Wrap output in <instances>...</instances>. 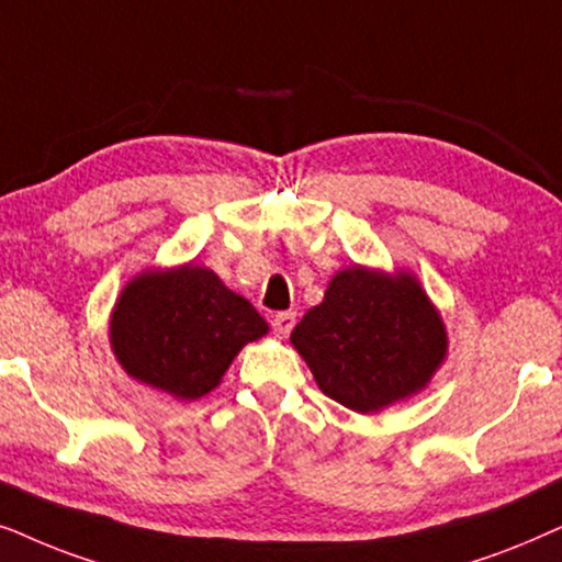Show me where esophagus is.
<instances>
[{
  "label": "esophagus",
  "instance_id": "obj_1",
  "mask_svg": "<svg viewBox=\"0 0 562 562\" xmlns=\"http://www.w3.org/2000/svg\"><path fill=\"white\" fill-rule=\"evenodd\" d=\"M295 326V313L293 311H285V313H277L272 318V331L280 336V339H285V336L293 331Z\"/></svg>",
  "mask_w": 562,
  "mask_h": 562
}]
</instances>
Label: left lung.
Here are the masks:
<instances>
[{
	"instance_id": "obj_1",
	"label": "left lung",
	"mask_w": 562,
	"mask_h": 562,
	"mask_svg": "<svg viewBox=\"0 0 562 562\" xmlns=\"http://www.w3.org/2000/svg\"><path fill=\"white\" fill-rule=\"evenodd\" d=\"M290 341L321 393L357 414L414 398L447 359L442 313L408 269L351 265L328 282Z\"/></svg>"
}]
</instances>
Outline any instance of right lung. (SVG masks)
I'll return each instance as SVG.
<instances>
[{"instance_id": "add662e5", "label": "right lung", "mask_w": 562, "mask_h": 562, "mask_svg": "<svg viewBox=\"0 0 562 562\" xmlns=\"http://www.w3.org/2000/svg\"><path fill=\"white\" fill-rule=\"evenodd\" d=\"M108 326L128 378L177 401L218 387L238 351L269 331L246 297L194 261L138 272L120 290Z\"/></svg>"}]
</instances>
